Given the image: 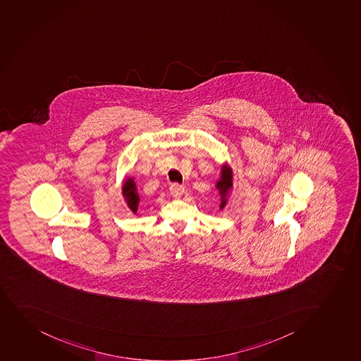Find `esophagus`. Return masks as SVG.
<instances>
[{
	"mask_svg": "<svg viewBox=\"0 0 361 361\" xmlns=\"http://www.w3.org/2000/svg\"><path fill=\"white\" fill-rule=\"evenodd\" d=\"M170 194L172 195V197H180L184 194V186L180 185L178 183H173L170 186Z\"/></svg>",
	"mask_w": 361,
	"mask_h": 361,
	"instance_id": "1",
	"label": "esophagus"
}]
</instances>
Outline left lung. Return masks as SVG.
Segmentation results:
<instances>
[{
    "label": "left lung",
    "mask_w": 361,
    "mask_h": 361,
    "mask_svg": "<svg viewBox=\"0 0 361 361\" xmlns=\"http://www.w3.org/2000/svg\"><path fill=\"white\" fill-rule=\"evenodd\" d=\"M217 188L220 189L222 197H224V195H226L228 190L232 188V175H231V171L227 170V167H224V169H222V178H221L220 182L217 183ZM224 204H226V200L222 198L221 208H224Z\"/></svg>",
    "instance_id": "left-lung-1"
}]
</instances>
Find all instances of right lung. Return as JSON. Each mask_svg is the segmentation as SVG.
Wrapping results in <instances>:
<instances>
[{
	"label": "right lung",
	"mask_w": 361,
	"mask_h": 361,
	"mask_svg": "<svg viewBox=\"0 0 361 361\" xmlns=\"http://www.w3.org/2000/svg\"><path fill=\"white\" fill-rule=\"evenodd\" d=\"M123 195L126 196L129 208L132 209L134 213H137L139 196L137 195V189H135L133 179L129 178L126 180L125 184H123Z\"/></svg>",
	"instance_id": "add662e5"
}]
</instances>
